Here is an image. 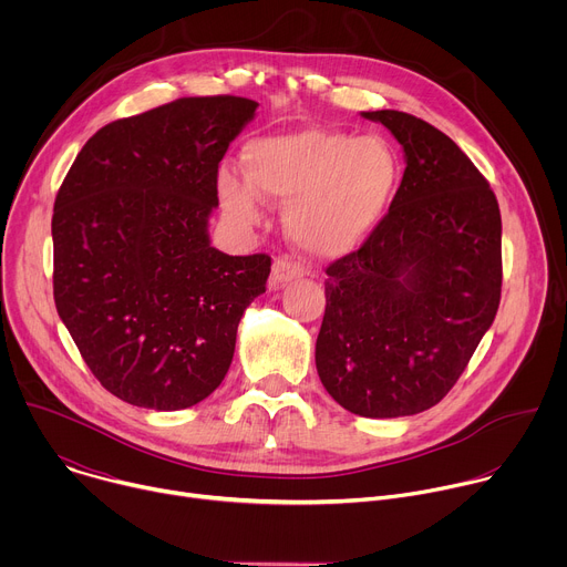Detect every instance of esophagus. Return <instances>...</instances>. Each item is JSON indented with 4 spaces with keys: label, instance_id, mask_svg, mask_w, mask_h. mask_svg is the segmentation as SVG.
Listing matches in <instances>:
<instances>
[{
    "label": "esophagus",
    "instance_id": "34e87169",
    "mask_svg": "<svg viewBox=\"0 0 567 567\" xmlns=\"http://www.w3.org/2000/svg\"><path fill=\"white\" fill-rule=\"evenodd\" d=\"M302 276V267L291 262L289 258H276L274 267H271V278H269V287L278 289L285 287L291 280H298Z\"/></svg>",
    "mask_w": 567,
    "mask_h": 567
}]
</instances>
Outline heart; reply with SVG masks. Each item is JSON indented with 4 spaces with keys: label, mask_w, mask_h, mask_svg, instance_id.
Instances as JSON below:
<instances>
[{
    "label": "heart",
    "mask_w": 567,
    "mask_h": 567,
    "mask_svg": "<svg viewBox=\"0 0 567 567\" xmlns=\"http://www.w3.org/2000/svg\"><path fill=\"white\" fill-rule=\"evenodd\" d=\"M245 171L221 166L217 197L230 221L254 226L267 197L287 202L285 228L307 256L332 260L359 249L394 195L401 164L381 136L305 127L251 141Z\"/></svg>",
    "instance_id": "b5f03b06"
}]
</instances>
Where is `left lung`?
Masks as SVG:
<instances>
[{"label":"left lung","mask_w":567,"mask_h":567,"mask_svg":"<svg viewBox=\"0 0 567 567\" xmlns=\"http://www.w3.org/2000/svg\"><path fill=\"white\" fill-rule=\"evenodd\" d=\"M403 147L401 186L359 251L328 267L316 370L341 406L388 420L455 385L501 305V208L473 161L431 123L361 112Z\"/></svg>","instance_id":"8db88e82"}]
</instances>
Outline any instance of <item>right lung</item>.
I'll return each instance as SVG.
<instances>
[{
  "label": "right lung",
  "mask_w": 567,
  "mask_h": 567,
  "mask_svg": "<svg viewBox=\"0 0 567 567\" xmlns=\"http://www.w3.org/2000/svg\"><path fill=\"white\" fill-rule=\"evenodd\" d=\"M256 101L179 99L101 127L53 206L55 309L85 363L138 409L182 411L226 377L267 254L210 245L217 168Z\"/></svg>",
  "instance_id": "1"
}]
</instances>
